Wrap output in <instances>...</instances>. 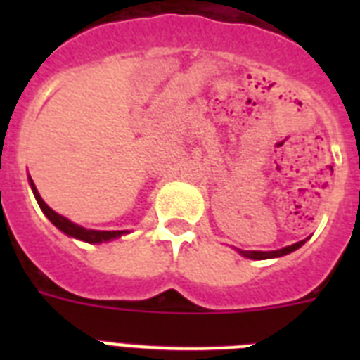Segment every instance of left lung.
Segmentation results:
<instances>
[{"instance_id": "8db88e82", "label": "left lung", "mask_w": 360, "mask_h": 360, "mask_svg": "<svg viewBox=\"0 0 360 360\" xmlns=\"http://www.w3.org/2000/svg\"><path fill=\"white\" fill-rule=\"evenodd\" d=\"M304 245V240H299L295 245L285 246V248H280V250H271V252H259V250H239L240 254L245 257H250V259H269V257H280L285 256V254H290V252L297 250V248H301Z\"/></svg>"}]
</instances>
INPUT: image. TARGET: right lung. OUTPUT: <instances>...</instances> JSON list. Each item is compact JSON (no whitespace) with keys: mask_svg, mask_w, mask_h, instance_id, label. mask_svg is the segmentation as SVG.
I'll use <instances>...</instances> for the list:
<instances>
[{"mask_svg":"<svg viewBox=\"0 0 360 360\" xmlns=\"http://www.w3.org/2000/svg\"><path fill=\"white\" fill-rule=\"evenodd\" d=\"M31 188H33V194H35V200H37V203H39V207L42 209V213L46 214L48 219H50V222H52L56 228H59V230L63 231V233H67V236L76 237V239H80V240H86V243H106V240L117 239V237H121L123 233H127V231L86 230V228H82V226L75 224V222H70L69 219H65V217H61V214L56 213L53 209L48 207L46 203H44V200L41 198V194L37 192L35 185H33V181H31Z\"/></svg>","mask_w":360,"mask_h":360,"instance_id":"obj_1","label":"right lung"}]
</instances>
